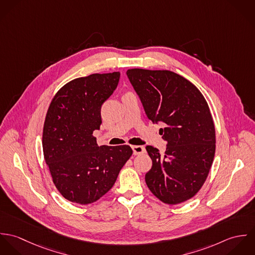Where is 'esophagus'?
<instances>
[{
    "instance_id": "esophagus-1",
    "label": "esophagus",
    "mask_w": 255,
    "mask_h": 255,
    "mask_svg": "<svg viewBox=\"0 0 255 255\" xmlns=\"http://www.w3.org/2000/svg\"><path fill=\"white\" fill-rule=\"evenodd\" d=\"M132 152L134 155H139V154H142L145 152V148L143 146H132Z\"/></svg>"
}]
</instances>
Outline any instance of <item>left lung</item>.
Here are the masks:
<instances>
[{
    "label": "left lung",
    "instance_id": "8db88e82",
    "mask_svg": "<svg viewBox=\"0 0 255 255\" xmlns=\"http://www.w3.org/2000/svg\"><path fill=\"white\" fill-rule=\"evenodd\" d=\"M146 116L162 123L164 155L146 146L152 168L145 182L151 192L167 204L194 196L205 182L215 154V128L208 104L187 79L171 71L128 70Z\"/></svg>",
    "mask_w": 255,
    "mask_h": 255
}]
</instances>
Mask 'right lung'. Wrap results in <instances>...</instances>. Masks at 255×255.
Masks as SVG:
<instances>
[{"label":"right lung","mask_w":255,"mask_h":255,"mask_svg":"<svg viewBox=\"0 0 255 255\" xmlns=\"http://www.w3.org/2000/svg\"><path fill=\"white\" fill-rule=\"evenodd\" d=\"M121 73H93L64 85L53 98L43 128V153L53 182L68 200L89 204L107 193L132 154L128 145L98 146L101 107Z\"/></svg>","instance_id":"add662e5"}]
</instances>
